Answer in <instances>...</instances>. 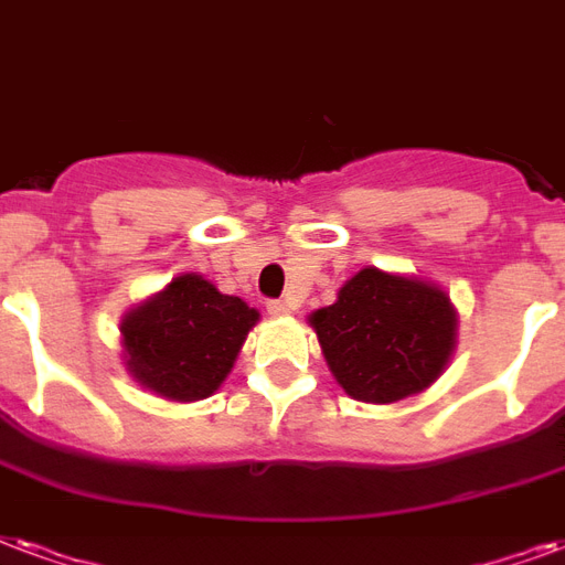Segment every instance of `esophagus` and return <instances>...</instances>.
Segmentation results:
<instances>
[{"instance_id":"1","label":"esophagus","mask_w":565,"mask_h":565,"mask_svg":"<svg viewBox=\"0 0 565 565\" xmlns=\"http://www.w3.org/2000/svg\"><path fill=\"white\" fill-rule=\"evenodd\" d=\"M266 311L275 313V317H281V313H290V301L269 299V301H266Z\"/></svg>"}]
</instances>
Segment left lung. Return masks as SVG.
<instances>
[{
  "mask_svg": "<svg viewBox=\"0 0 565 565\" xmlns=\"http://www.w3.org/2000/svg\"><path fill=\"white\" fill-rule=\"evenodd\" d=\"M456 308L441 287L361 269L338 301L311 313L326 364L361 403H397L445 373L456 347Z\"/></svg>",
  "mask_w": 565,
  "mask_h": 565,
  "instance_id": "8db88e82",
  "label": "left lung"
}]
</instances>
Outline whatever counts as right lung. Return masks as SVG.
<instances>
[{"instance_id":"1","label":"right lung","mask_w":565,"mask_h":565,"mask_svg":"<svg viewBox=\"0 0 565 565\" xmlns=\"http://www.w3.org/2000/svg\"><path fill=\"white\" fill-rule=\"evenodd\" d=\"M260 313L215 290L204 275H178L120 320L129 376L174 403L204 399L225 382Z\"/></svg>"}]
</instances>
